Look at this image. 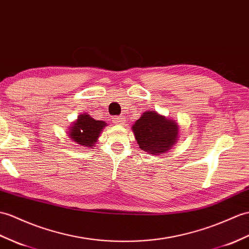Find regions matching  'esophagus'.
<instances>
[{
	"label": "esophagus",
	"instance_id": "obj_1",
	"mask_svg": "<svg viewBox=\"0 0 249 249\" xmlns=\"http://www.w3.org/2000/svg\"><path fill=\"white\" fill-rule=\"evenodd\" d=\"M112 122L115 124H123L125 123V118L122 117V115H120V117H114L112 119Z\"/></svg>",
	"mask_w": 249,
	"mask_h": 249
}]
</instances>
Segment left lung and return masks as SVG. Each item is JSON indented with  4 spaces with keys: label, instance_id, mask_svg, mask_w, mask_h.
Masks as SVG:
<instances>
[{
    "label": "left lung",
    "instance_id": "left-lung-1",
    "mask_svg": "<svg viewBox=\"0 0 249 249\" xmlns=\"http://www.w3.org/2000/svg\"><path fill=\"white\" fill-rule=\"evenodd\" d=\"M175 121L159 115L156 111H146L132 126L136 140L144 152L159 155L170 149L178 137Z\"/></svg>",
    "mask_w": 249,
    "mask_h": 249
}]
</instances>
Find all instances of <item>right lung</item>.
I'll list each match as a JSON object with an SVG mask.
<instances>
[{
  "label": "right lung",
  "mask_w": 249,
  "mask_h": 249,
  "mask_svg": "<svg viewBox=\"0 0 249 249\" xmlns=\"http://www.w3.org/2000/svg\"><path fill=\"white\" fill-rule=\"evenodd\" d=\"M106 126L104 121H96L88 114H80L76 123L70 128V137L73 141L83 146H93L100 136L103 127Z\"/></svg>",
  "instance_id": "1"
}]
</instances>
